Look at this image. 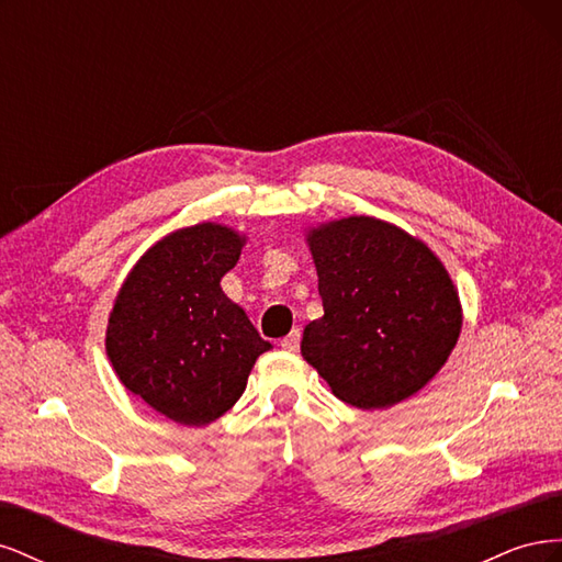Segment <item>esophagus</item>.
I'll list each match as a JSON object with an SVG mask.
<instances>
[{"label": "esophagus", "mask_w": 562, "mask_h": 562, "mask_svg": "<svg viewBox=\"0 0 562 562\" xmlns=\"http://www.w3.org/2000/svg\"><path fill=\"white\" fill-rule=\"evenodd\" d=\"M281 347H283L285 351H297V347H300V330L293 328L291 333H288V335L281 339Z\"/></svg>", "instance_id": "34e87169"}]
</instances>
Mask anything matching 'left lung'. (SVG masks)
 I'll use <instances>...</instances> for the list:
<instances>
[{
    "label": "left lung",
    "instance_id": "left-lung-1",
    "mask_svg": "<svg viewBox=\"0 0 562 562\" xmlns=\"http://www.w3.org/2000/svg\"><path fill=\"white\" fill-rule=\"evenodd\" d=\"M323 316L302 335L304 361L349 405L391 407L446 366L462 330L457 288L431 248L368 215L310 229Z\"/></svg>",
    "mask_w": 562,
    "mask_h": 562
}]
</instances>
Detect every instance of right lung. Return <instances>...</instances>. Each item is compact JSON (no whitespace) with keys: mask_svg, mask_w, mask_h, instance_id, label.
Segmentation results:
<instances>
[{"mask_svg":"<svg viewBox=\"0 0 562 562\" xmlns=\"http://www.w3.org/2000/svg\"><path fill=\"white\" fill-rule=\"evenodd\" d=\"M244 244L215 223L164 236L135 262L110 312L105 349L116 378L184 427L223 417L271 349L220 288Z\"/></svg>","mask_w":562,"mask_h":562,"instance_id":"add662e5","label":"right lung"}]
</instances>
